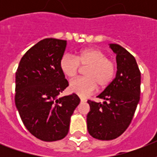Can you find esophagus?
Returning a JSON list of instances; mask_svg holds the SVG:
<instances>
[{
  "label": "esophagus",
  "instance_id": "34e87169",
  "mask_svg": "<svg viewBox=\"0 0 157 157\" xmlns=\"http://www.w3.org/2000/svg\"><path fill=\"white\" fill-rule=\"evenodd\" d=\"M81 101L84 103V102H86V98H81Z\"/></svg>",
  "mask_w": 157,
  "mask_h": 157
}]
</instances>
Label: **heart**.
<instances>
[{
	"label": "heart",
	"instance_id": "1",
	"mask_svg": "<svg viewBox=\"0 0 157 157\" xmlns=\"http://www.w3.org/2000/svg\"><path fill=\"white\" fill-rule=\"evenodd\" d=\"M86 67L85 77L74 80L69 89L81 97H86L95 91L97 87L106 88L112 81L117 72V65L103 50L87 48L79 51L76 57L66 54L59 61V67L64 76L72 79L77 76L80 68Z\"/></svg>",
	"mask_w": 157,
	"mask_h": 157
}]
</instances>
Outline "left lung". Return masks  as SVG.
Segmentation results:
<instances>
[{"mask_svg":"<svg viewBox=\"0 0 157 157\" xmlns=\"http://www.w3.org/2000/svg\"><path fill=\"white\" fill-rule=\"evenodd\" d=\"M117 54V71L114 80L97 97L103 103L88 100L89 134L99 140H112L121 135L134 117L140 99L141 73L134 57L117 44H110Z\"/></svg>","mask_w":157,"mask_h":157,"instance_id":"obj_1","label":"left lung"}]
</instances>
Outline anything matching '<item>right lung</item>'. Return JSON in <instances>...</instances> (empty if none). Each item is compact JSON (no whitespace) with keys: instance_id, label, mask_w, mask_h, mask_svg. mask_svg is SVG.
<instances>
[{"instance_id":"right-lung-1","label":"right lung","mask_w":157,"mask_h":157,"mask_svg":"<svg viewBox=\"0 0 157 157\" xmlns=\"http://www.w3.org/2000/svg\"><path fill=\"white\" fill-rule=\"evenodd\" d=\"M66 47L67 40H40L23 55L16 71V107L27 129L42 141L66 136L71 116L80 103L76 94L59 97L68 86L59 67Z\"/></svg>"}]
</instances>
